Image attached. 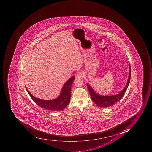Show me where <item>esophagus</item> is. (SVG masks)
<instances>
[{"instance_id": "obj_1", "label": "esophagus", "mask_w": 152, "mask_h": 152, "mask_svg": "<svg viewBox=\"0 0 152 152\" xmlns=\"http://www.w3.org/2000/svg\"><path fill=\"white\" fill-rule=\"evenodd\" d=\"M83 77V74L82 73H80L79 74H78L77 75V76H76V77L78 78H80L82 77Z\"/></svg>"}]
</instances>
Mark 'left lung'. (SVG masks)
<instances>
[{
  "label": "left lung",
  "mask_w": 152,
  "mask_h": 152,
  "mask_svg": "<svg viewBox=\"0 0 152 152\" xmlns=\"http://www.w3.org/2000/svg\"><path fill=\"white\" fill-rule=\"evenodd\" d=\"M131 77V66L130 65L129 66V77H128L127 83L126 85L123 89L122 91L120 92L119 93L116 95L111 96H104L99 95L96 93V92L94 91L91 86L87 83V86L89 92L90 96H91V99L97 105L98 107H108L111 106L113 104L118 102L122 99V97L124 95V93H126L127 89L128 88L130 81Z\"/></svg>",
  "instance_id": "1"
}]
</instances>
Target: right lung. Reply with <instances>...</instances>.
Segmentation results:
<instances>
[{
    "mask_svg": "<svg viewBox=\"0 0 152 152\" xmlns=\"http://www.w3.org/2000/svg\"><path fill=\"white\" fill-rule=\"evenodd\" d=\"M75 76L68 79L64 85L60 95L56 99L44 100L32 96L26 87V91L35 103L42 108L50 111H61L67 107L70 100L71 85L75 79Z\"/></svg>",
    "mask_w": 152,
    "mask_h": 152,
    "instance_id": "right-lung-1",
    "label": "right lung"
}]
</instances>
